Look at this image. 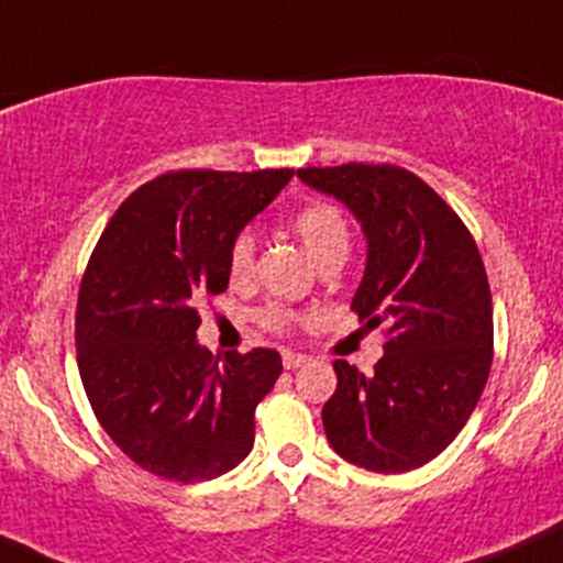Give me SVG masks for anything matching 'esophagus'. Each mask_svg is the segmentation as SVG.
<instances>
[{"mask_svg":"<svg viewBox=\"0 0 563 563\" xmlns=\"http://www.w3.org/2000/svg\"><path fill=\"white\" fill-rule=\"evenodd\" d=\"M305 362H308V356L305 354H294V351H286V354H283V367H286V371H297V367H302Z\"/></svg>","mask_w":563,"mask_h":563,"instance_id":"34e87169","label":"esophagus"}]
</instances>
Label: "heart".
I'll list each match as a JSON object with an SVG mask.
<instances>
[{
    "label": "heart",
    "mask_w": 563,
    "mask_h": 563,
    "mask_svg": "<svg viewBox=\"0 0 563 563\" xmlns=\"http://www.w3.org/2000/svg\"><path fill=\"white\" fill-rule=\"evenodd\" d=\"M291 225L318 264H343L345 255H349L351 250V231L338 207H332V203H310L302 212L294 214ZM253 266L255 236L250 234V231H240L229 250L231 277H234V280H247V277L253 275ZM258 318L264 327L275 329V332H286V329H291V323L297 321L294 310L283 308V305H269L266 310H261Z\"/></svg>",
    "instance_id": "obj_1"
}]
</instances>
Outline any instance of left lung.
I'll return each instance as SVG.
<instances>
[{"label":"left lung","instance_id":"left-lung-1","mask_svg":"<svg viewBox=\"0 0 563 563\" xmlns=\"http://www.w3.org/2000/svg\"><path fill=\"white\" fill-rule=\"evenodd\" d=\"M360 220L367 264L351 310L384 329L373 376L334 360L323 406L332 450L360 468L402 474L446 450L479 402L493 362V299L474 236L444 198L397 166L299 168Z\"/></svg>","mask_w":563,"mask_h":563}]
</instances>
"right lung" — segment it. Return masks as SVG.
Segmentation results:
<instances>
[{"mask_svg": "<svg viewBox=\"0 0 563 563\" xmlns=\"http://www.w3.org/2000/svg\"><path fill=\"white\" fill-rule=\"evenodd\" d=\"M291 168L172 172L108 220L76 310L78 373L92 411L135 465L203 482L250 455L255 406L283 360L272 349L220 365L196 338L198 305L229 288L234 236L288 185Z\"/></svg>", "mask_w": 563, "mask_h": 563, "instance_id": "right-lung-1", "label": "right lung"}]
</instances>
